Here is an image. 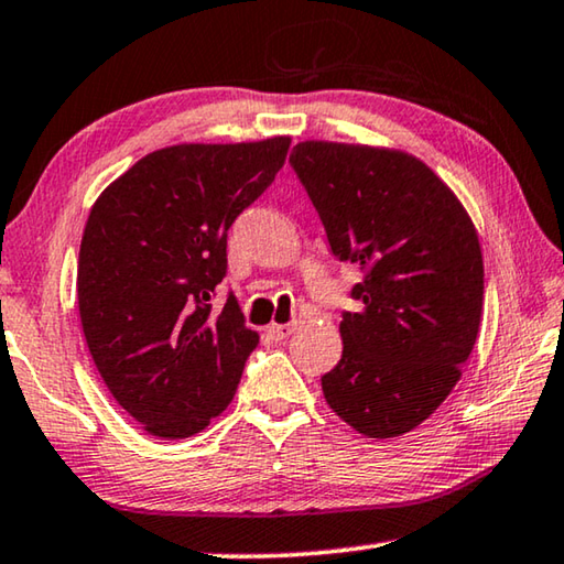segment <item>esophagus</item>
<instances>
[{
  "mask_svg": "<svg viewBox=\"0 0 564 564\" xmlns=\"http://www.w3.org/2000/svg\"><path fill=\"white\" fill-rule=\"evenodd\" d=\"M293 330H296V324H271L268 326V336L275 338V341H283V338H289Z\"/></svg>",
  "mask_w": 564,
  "mask_h": 564,
  "instance_id": "obj_1",
  "label": "esophagus"
}]
</instances>
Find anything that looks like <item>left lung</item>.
<instances>
[{"instance_id": "obj_1", "label": "left lung", "mask_w": 564, "mask_h": 564, "mask_svg": "<svg viewBox=\"0 0 564 564\" xmlns=\"http://www.w3.org/2000/svg\"><path fill=\"white\" fill-rule=\"evenodd\" d=\"M296 170L338 261L364 268L341 361L321 377L338 419L391 440L416 429L462 379L485 306L475 223L440 175L394 148L303 140Z\"/></svg>"}]
</instances>
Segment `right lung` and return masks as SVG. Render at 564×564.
Listing matches in <instances>:
<instances>
[{
	"label": "right lung",
	"mask_w": 564,
	"mask_h": 564,
	"mask_svg": "<svg viewBox=\"0 0 564 564\" xmlns=\"http://www.w3.org/2000/svg\"><path fill=\"white\" fill-rule=\"evenodd\" d=\"M291 138L183 142L140 158L89 210L77 306L112 399L160 440L203 432L234 401L258 334L228 296V228L285 163Z\"/></svg>",
	"instance_id": "right-lung-1"
}]
</instances>
